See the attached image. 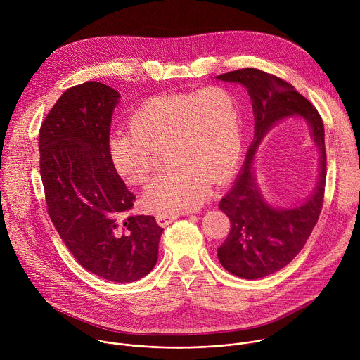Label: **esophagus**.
Returning <instances> with one entry per match:
<instances>
[{
  "label": "esophagus",
  "instance_id": "1",
  "mask_svg": "<svg viewBox=\"0 0 360 360\" xmlns=\"http://www.w3.org/2000/svg\"><path fill=\"white\" fill-rule=\"evenodd\" d=\"M178 214H158L157 215V222L161 225V226H167L169 225L172 221L178 219Z\"/></svg>",
  "mask_w": 360,
  "mask_h": 360
}]
</instances>
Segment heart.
I'll return each mask as SVG.
<instances>
[{
	"label": "heart",
	"instance_id": "b5f03b06",
	"mask_svg": "<svg viewBox=\"0 0 360 360\" xmlns=\"http://www.w3.org/2000/svg\"><path fill=\"white\" fill-rule=\"evenodd\" d=\"M132 131L110 136V157L129 185L145 182L155 169L157 152L168 148L169 171L146 188L149 207L162 214L199 208L235 168L242 149L238 98L221 86L160 95L145 101L129 120Z\"/></svg>",
	"mask_w": 360,
	"mask_h": 360
}]
</instances>
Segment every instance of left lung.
<instances>
[{
    "label": "left lung",
    "instance_id": "obj_1",
    "mask_svg": "<svg viewBox=\"0 0 360 360\" xmlns=\"http://www.w3.org/2000/svg\"><path fill=\"white\" fill-rule=\"evenodd\" d=\"M246 88L255 117V135L232 189L219 210L231 221V232L218 248V259L231 274L259 279L285 268L304 246L322 211L326 181L325 128L316 108L286 81L268 72L243 68L215 77ZM303 119L320 150L319 178L304 201L289 209L274 207L262 195L252 161L263 138L288 117Z\"/></svg>",
    "mask_w": 360,
    "mask_h": 360
}]
</instances>
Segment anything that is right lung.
<instances>
[{
  "instance_id": "1",
  "label": "right lung",
  "mask_w": 360,
  "mask_h": 360,
  "mask_svg": "<svg viewBox=\"0 0 360 360\" xmlns=\"http://www.w3.org/2000/svg\"><path fill=\"white\" fill-rule=\"evenodd\" d=\"M120 92L88 81L67 89L39 129V172L46 211L77 262L111 282L148 275L162 228L149 215L125 217L135 195L110 157Z\"/></svg>"
}]
</instances>
